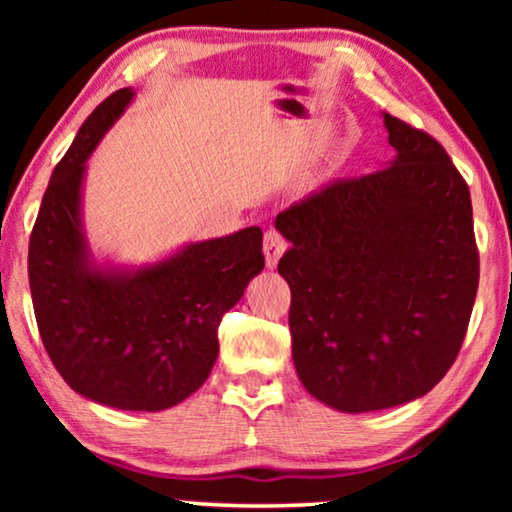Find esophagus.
Wrapping results in <instances>:
<instances>
[{
  "mask_svg": "<svg viewBox=\"0 0 512 512\" xmlns=\"http://www.w3.org/2000/svg\"><path fill=\"white\" fill-rule=\"evenodd\" d=\"M286 249V242L284 237L277 233V230H268L265 233V242H263V251H265V265L268 268H275V265L279 263V258H282Z\"/></svg>",
  "mask_w": 512,
  "mask_h": 512,
  "instance_id": "esophagus-1",
  "label": "esophagus"
}]
</instances>
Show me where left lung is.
Returning a JSON list of instances; mask_svg holds the SVG:
<instances>
[{
  "mask_svg": "<svg viewBox=\"0 0 512 512\" xmlns=\"http://www.w3.org/2000/svg\"><path fill=\"white\" fill-rule=\"evenodd\" d=\"M394 158L277 214L291 242L293 366L338 412L429 394L457 359L480 261L466 181L443 146L382 114Z\"/></svg>",
  "mask_w": 512,
  "mask_h": 512,
  "instance_id": "obj_1",
  "label": "left lung"
}]
</instances>
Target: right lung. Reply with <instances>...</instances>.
Returning a JSON list of instances; mask_svg holds the SVG:
<instances>
[{
  "label": "right lung",
  "instance_id": "1",
  "mask_svg": "<svg viewBox=\"0 0 512 512\" xmlns=\"http://www.w3.org/2000/svg\"><path fill=\"white\" fill-rule=\"evenodd\" d=\"M135 90L109 95L76 132L30 237V291L44 347L69 387L118 410L158 412L198 391L219 356L221 317L263 270V230L188 242L158 261L95 258L83 226L88 158Z\"/></svg>",
  "mask_w": 512,
  "mask_h": 512
}]
</instances>
